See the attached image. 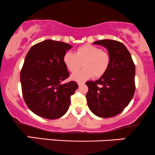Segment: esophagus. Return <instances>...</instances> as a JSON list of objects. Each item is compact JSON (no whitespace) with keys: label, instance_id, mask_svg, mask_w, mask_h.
Instances as JSON below:
<instances>
[{"label":"esophagus","instance_id":"34e87169","mask_svg":"<svg viewBox=\"0 0 155 155\" xmlns=\"http://www.w3.org/2000/svg\"><path fill=\"white\" fill-rule=\"evenodd\" d=\"M84 84H85L84 82H78V86H83V85H84Z\"/></svg>","mask_w":155,"mask_h":155}]
</instances>
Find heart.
I'll use <instances>...</instances> for the list:
<instances>
[{
  "label": "heart",
  "instance_id": "heart-1",
  "mask_svg": "<svg viewBox=\"0 0 155 155\" xmlns=\"http://www.w3.org/2000/svg\"><path fill=\"white\" fill-rule=\"evenodd\" d=\"M63 62L71 73L77 72L83 63L84 69L71 76L74 81H83L93 76L101 78L104 75L110 64V56L94 45L84 44L77 48L74 54L65 53Z\"/></svg>",
  "mask_w": 155,
  "mask_h": 155
}]
</instances>
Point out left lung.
Instances as JSON below:
<instances>
[{
    "mask_svg": "<svg viewBox=\"0 0 155 155\" xmlns=\"http://www.w3.org/2000/svg\"><path fill=\"white\" fill-rule=\"evenodd\" d=\"M107 49L110 64L100 79L87 81V104L91 112L100 117H111L124 111L135 91V66L122 43L113 40L94 42Z\"/></svg>",
    "mask_w": 155,
    "mask_h": 155,
    "instance_id": "8db88e82",
    "label": "left lung"
}]
</instances>
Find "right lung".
<instances>
[{
	"mask_svg": "<svg viewBox=\"0 0 155 155\" xmlns=\"http://www.w3.org/2000/svg\"><path fill=\"white\" fill-rule=\"evenodd\" d=\"M71 47L46 40L31 46L25 58L21 71L23 97L29 109L40 117L58 119L69 109L78 85L74 81L61 84V81L69 77L63 57Z\"/></svg>",
	"mask_w": 155,
	"mask_h": 155,
	"instance_id": "right-lung-1",
	"label": "right lung"
}]
</instances>
